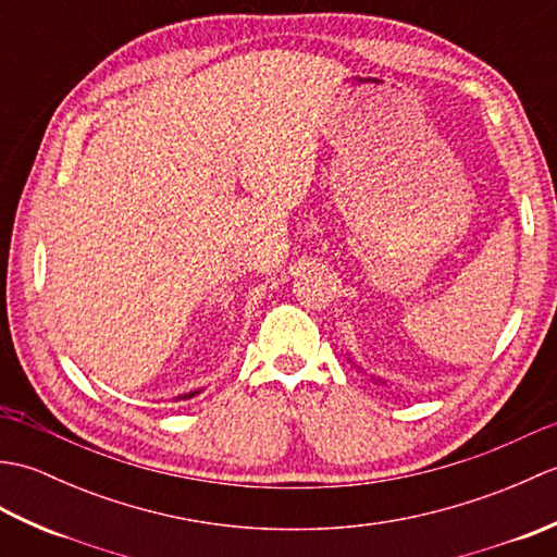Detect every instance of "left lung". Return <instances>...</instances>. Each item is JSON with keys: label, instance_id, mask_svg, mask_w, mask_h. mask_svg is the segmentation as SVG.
<instances>
[{"label": "left lung", "instance_id": "8db88e82", "mask_svg": "<svg viewBox=\"0 0 557 557\" xmlns=\"http://www.w3.org/2000/svg\"><path fill=\"white\" fill-rule=\"evenodd\" d=\"M377 383H383V381H377Z\"/></svg>", "mask_w": 557, "mask_h": 557}]
</instances>
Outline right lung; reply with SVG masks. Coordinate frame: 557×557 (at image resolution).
<instances>
[{
	"instance_id": "right-lung-1",
	"label": "right lung",
	"mask_w": 557,
	"mask_h": 557,
	"mask_svg": "<svg viewBox=\"0 0 557 557\" xmlns=\"http://www.w3.org/2000/svg\"><path fill=\"white\" fill-rule=\"evenodd\" d=\"M200 393V389H191V393H186V395H180L176 399H191V397H196Z\"/></svg>"
}]
</instances>
